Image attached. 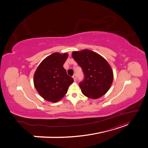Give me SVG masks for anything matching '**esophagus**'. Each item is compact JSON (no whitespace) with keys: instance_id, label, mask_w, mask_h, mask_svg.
Returning <instances> with one entry per match:
<instances>
[{"instance_id":"34e87169","label":"esophagus","mask_w":148,"mask_h":148,"mask_svg":"<svg viewBox=\"0 0 148 148\" xmlns=\"http://www.w3.org/2000/svg\"><path fill=\"white\" fill-rule=\"evenodd\" d=\"M73 79H74V81H75V82L77 81V76H76V75H75H75H73Z\"/></svg>"}]
</instances>
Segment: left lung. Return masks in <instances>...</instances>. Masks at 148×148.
Instances as JSON below:
<instances>
[{"label": "left lung", "instance_id": "left-lung-1", "mask_svg": "<svg viewBox=\"0 0 148 148\" xmlns=\"http://www.w3.org/2000/svg\"><path fill=\"white\" fill-rule=\"evenodd\" d=\"M71 56L84 74V81L79 83L83 95L92 99L106 95L114 79L113 70L108 62L89 49L73 51Z\"/></svg>", "mask_w": 148, "mask_h": 148}]
</instances>
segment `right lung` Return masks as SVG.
<instances>
[{
	"label": "right lung",
	"mask_w": 148,
	"mask_h": 148,
	"mask_svg": "<svg viewBox=\"0 0 148 148\" xmlns=\"http://www.w3.org/2000/svg\"><path fill=\"white\" fill-rule=\"evenodd\" d=\"M68 53L54 52L44 59L34 74V86L43 99L56 102L63 98L73 79L66 74L64 64Z\"/></svg>",
	"instance_id": "add662e5"
}]
</instances>
